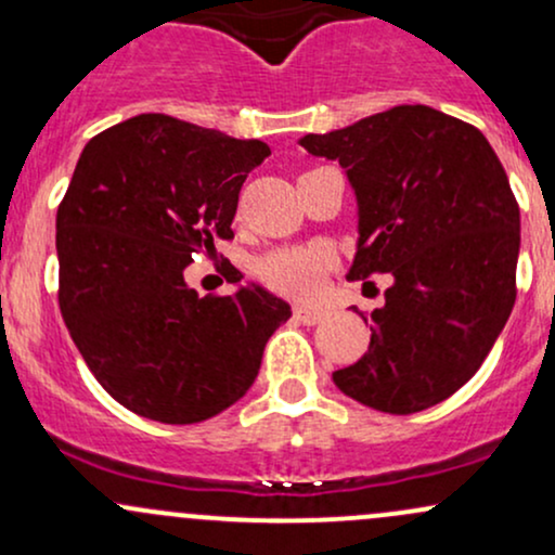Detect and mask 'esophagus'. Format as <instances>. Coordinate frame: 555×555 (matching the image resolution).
<instances>
[{"mask_svg": "<svg viewBox=\"0 0 555 555\" xmlns=\"http://www.w3.org/2000/svg\"><path fill=\"white\" fill-rule=\"evenodd\" d=\"M323 310L321 308H308V305H295V318L305 326H315V323L323 321Z\"/></svg>", "mask_w": 555, "mask_h": 555, "instance_id": "esophagus-1", "label": "esophagus"}]
</instances>
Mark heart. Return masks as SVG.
<instances>
[{
  "label": "heart",
  "instance_id": "b5f03b06",
  "mask_svg": "<svg viewBox=\"0 0 555 555\" xmlns=\"http://www.w3.org/2000/svg\"><path fill=\"white\" fill-rule=\"evenodd\" d=\"M331 256L321 245H292L276 247L258 260V273L271 289L289 297L315 295L328 271Z\"/></svg>",
  "mask_w": 555,
  "mask_h": 555
}]
</instances>
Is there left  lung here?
I'll list each match as a JSON object with an SVG mask.
<instances>
[{"instance_id": "1", "label": "left lung", "mask_w": 555, "mask_h": 555, "mask_svg": "<svg viewBox=\"0 0 555 555\" xmlns=\"http://www.w3.org/2000/svg\"><path fill=\"white\" fill-rule=\"evenodd\" d=\"M299 145L339 162L358 197L349 279L391 276L371 313V347L334 384L388 415L449 399L488 358L517 299L519 206L499 156L477 127L423 104Z\"/></svg>"}]
</instances>
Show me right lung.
Returning <instances> with one entry per match:
<instances>
[{"label": "right lung", "instance_id": "add662e5", "mask_svg": "<svg viewBox=\"0 0 555 555\" xmlns=\"http://www.w3.org/2000/svg\"><path fill=\"white\" fill-rule=\"evenodd\" d=\"M269 154L263 140L167 114H138L82 149L56 211L60 310L95 380L135 415L190 425L224 412L289 321L258 284L201 297L184 282L193 256L234 237L242 182Z\"/></svg>", "mask_w": 555, "mask_h": 555}]
</instances>
